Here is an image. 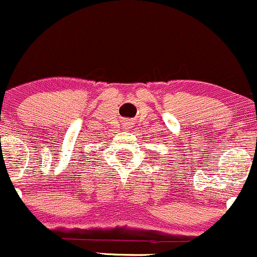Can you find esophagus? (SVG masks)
Segmentation results:
<instances>
[{"instance_id": "1", "label": "esophagus", "mask_w": 257, "mask_h": 257, "mask_svg": "<svg viewBox=\"0 0 257 257\" xmlns=\"http://www.w3.org/2000/svg\"><path fill=\"white\" fill-rule=\"evenodd\" d=\"M123 127L126 130H130L132 127V122H130V121H125V122H123Z\"/></svg>"}]
</instances>
